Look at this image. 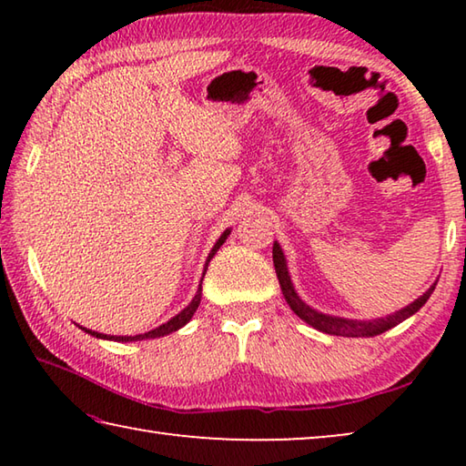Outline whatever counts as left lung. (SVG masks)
I'll return each mask as SVG.
<instances>
[{
	"label": "left lung",
	"instance_id": "left-lung-1",
	"mask_svg": "<svg viewBox=\"0 0 466 466\" xmlns=\"http://www.w3.org/2000/svg\"><path fill=\"white\" fill-rule=\"evenodd\" d=\"M273 265H275V273H278L283 298H286L289 309L294 310L298 317L306 322V325H310L312 329L320 330V333L337 335V337H376V335L384 333V330L397 327L399 322H403L405 319L413 317V314L420 310L425 302H428L431 291L436 289V283H438V281L431 283L423 296L413 299V302L407 304L405 309H400L392 314H386V317H380V319L360 320V319L333 317V314H325V312H320L306 304L304 299L298 296L294 283H291L286 255H283L279 242H273Z\"/></svg>",
	"mask_w": 466,
	"mask_h": 466
}]
</instances>
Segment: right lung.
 I'll list each match as a JSON object with an SVG mask.
<instances>
[{"mask_svg": "<svg viewBox=\"0 0 466 466\" xmlns=\"http://www.w3.org/2000/svg\"><path fill=\"white\" fill-rule=\"evenodd\" d=\"M230 228H228V230H224V234L219 236L218 238V242L214 244V248H211V252H209V257H208V261H205V269H203V278H205V271H208V265H209V261L211 258H214V255L218 252V248L222 247V244L226 242V238L228 236H230ZM203 278H201V281H203ZM199 302H201V283H199V288H197V294H195V298L191 299V302H188V306L187 309H183L180 310L177 317H172L168 322H164V325H160V327H156V329H152V330H147V333H141V335H105V333H98V330H92V329H84V327H80L82 330H86V333L88 335H92V337H96V339H106V341H119V343H129V341H146V339H157V337H167V335H170V333H175V330H178V329H183L188 320L193 319V314H195V310L199 309Z\"/></svg>", "mask_w": 466, "mask_h": 466, "instance_id": "obj_1", "label": "right lung"}]
</instances>
